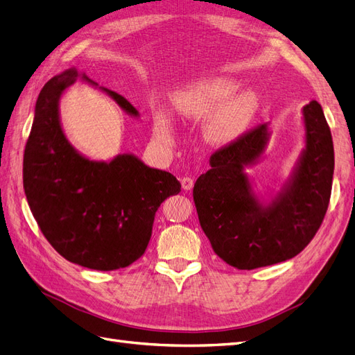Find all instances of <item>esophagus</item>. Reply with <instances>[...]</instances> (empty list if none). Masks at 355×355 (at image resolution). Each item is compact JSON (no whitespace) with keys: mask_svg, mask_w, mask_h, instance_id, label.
I'll return each instance as SVG.
<instances>
[{"mask_svg":"<svg viewBox=\"0 0 355 355\" xmlns=\"http://www.w3.org/2000/svg\"><path fill=\"white\" fill-rule=\"evenodd\" d=\"M180 184H182V188H184L185 191H191L192 187H194V180H192V178L185 176L180 179Z\"/></svg>","mask_w":355,"mask_h":355,"instance_id":"34e87169","label":"esophagus"}]
</instances>
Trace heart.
<instances>
[{
	"mask_svg": "<svg viewBox=\"0 0 355 355\" xmlns=\"http://www.w3.org/2000/svg\"><path fill=\"white\" fill-rule=\"evenodd\" d=\"M241 84L228 77H209L187 85L175 94V108L192 121L206 123L207 141L213 145L228 146L245 136L259 112V96L253 90L235 94ZM154 130L163 144L170 145L175 139L171 116L158 112L154 118Z\"/></svg>",
	"mask_w": 355,
	"mask_h": 355,
	"instance_id": "b5f03b06",
	"label": "heart"
}]
</instances>
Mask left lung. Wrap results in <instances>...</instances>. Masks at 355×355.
Returning <instances> with one entry per match:
<instances>
[{
  "label": "left lung",
  "mask_w": 355,
  "mask_h": 355,
  "mask_svg": "<svg viewBox=\"0 0 355 355\" xmlns=\"http://www.w3.org/2000/svg\"><path fill=\"white\" fill-rule=\"evenodd\" d=\"M304 148L278 191L259 196L247 168L263 158L270 123L210 157L194 185L200 225L214 253L239 270L292 259L314 239L327 211L335 153L321 105L302 108Z\"/></svg>",
  "instance_id": "left-lung-1"
}]
</instances>
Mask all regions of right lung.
<instances>
[{
	"mask_svg": "<svg viewBox=\"0 0 355 355\" xmlns=\"http://www.w3.org/2000/svg\"><path fill=\"white\" fill-rule=\"evenodd\" d=\"M102 90L130 116L139 111L121 94L101 87L77 68L53 77L40 92L24 155V188L41 232L72 263L112 271L141 257L161 202L180 192L168 171L133 154L108 161L83 155L60 121V99L75 81Z\"/></svg>",
	"mask_w": 355,
	"mask_h": 355,
	"instance_id": "right-lung-1",
	"label": "right lung"
}]
</instances>
